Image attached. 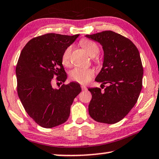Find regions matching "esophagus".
<instances>
[{
    "mask_svg": "<svg viewBox=\"0 0 159 159\" xmlns=\"http://www.w3.org/2000/svg\"><path fill=\"white\" fill-rule=\"evenodd\" d=\"M81 89H82V91H86L87 88L85 86H81Z\"/></svg>",
    "mask_w": 159,
    "mask_h": 159,
    "instance_id": "34e87169",
    "label": "esophagus"
}]
</instances>
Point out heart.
<instances>
[{
	"label": "heart",
	"mask_w": 159,
	"mask_h": 159,
	"mask_svg": "<svg viewBox=\"0 0 159 159\" xmlns=\"http://www.w3.org/2000/svg\"><path fill=\"white\" fill-rule=\"evenodd\" d=\"M80 46L84 48L89 55L91 57L96 56L99 52V48L96 43L90 41V40L84 39L80 41ZM72 51V46H69L66 48L61 57L62 63L65 66L69 65L70 57ZM94 75V70L91 68H84L80 67H75L70 70L69 75L70 79L73 81L78 82L81 84H86L90 81Z\"/></svg>",
	"instance_id": "b5f03b06"
}]
</instances>
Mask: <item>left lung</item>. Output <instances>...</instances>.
<instances>
[{"instance_id":"obj_1","label":"left lung","mask_w":159,"mask_h":159,"mask_svg":"<svg viewBox=\"0 0 159 159\" xmlns=\"http://www.w3.org/2000/svg\"><path fill=\"white\" fill-rule=\"evenodd\" d=\"M86 37L102 46L103 67L95 80L101 86L108 84L103 92L99 88L89 89L92 95L89 115L96 121L116 124L129 113L141 93L143 69L140 53L131 40L111 30Z\"/></svg>"}]
</instances>
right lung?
Instances as JSON below:
<instances>
[{
  "label": "right lung",
  "mask_w": 159,
  "mask_h": 159,
  "mask_svg": "<svg viewBox=\"0 0 159 159\" xmlns=\"http://www.w3.org/2000/svg\"><path fill=\"white\" fill-rule=\"evenodd\" d=\"M79 34H47L34 38L21 51L16 68L17 91L25 111L36 124L46 129L65 123L70 106L81 91L76 82L53 89L56 80L64 83L67 74L61 57Z\"/></svg>",
  "instance_id": "obj_1"
}]
</instances>
